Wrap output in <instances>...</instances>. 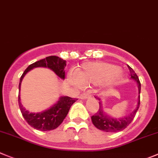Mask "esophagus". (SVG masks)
Here are the masks:
<instances>
[{"instance_id":"1","label":"esophagus","mask_w":158,"mask_h":158,"mask_svg":"<svg viewBox=\"0 0 158 158\" xmlns=\"http://www.w3.org/2000/svg\"><path fill=\"white\" fill-rule=\"evenodd\" d=\"M89 97H91V95H89L87 93H84V94H81L79 98H80V99H87V98H89Z\"/></svg>"}]
</instances>
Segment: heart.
Masks as SVG:
<instances>
[{"instance_id":"obj_1","label":"heart","mask_w":158,"mask_h":158,"mask_svg":"<svg viewBox=\"0 0 158 158\" xmlns=\"http://www.w3.org/2000/svg\"><path fill=\"white\" fill-rule=\"evenodd\" d=\"M78 79H72L78 86L82 85H101L118 83L122 78L118 67L105 62H89L83 64L77 72Z\"/></svg>"}]
</instances>
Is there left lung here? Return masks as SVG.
<instances>
[{
  "instance_id": "1",
  "label": "left lung",
  "mask_w": 158,
  "mask_h": 158,
  "mask_svg": "<svg viewBox=\"0 0 158 158\" xmlns=\"http://www.w3.org/2000/svg\"><path fill=\"white\" fill-rule=\"evenodd\" d=\"M128 68L129 69V72H130V76L132 79H133L134 80L136 81L137 83H138V87H139V94H140V89H141V84L139 82V77L137 76V75L135 74V72L133 71V69L131 67H129L128 65ZM95 98L99 100V105L100 108L99 110H97V112L94 115H93L91 117L92 119L93 124L94 126L100 130H102L104 132H120V131L123 130V129H126L129 124L132 122L133 118H135V114H136L137 110L139 109V104H140V97L139 96V101H138V104H137V107H135V110L131 113L130 114H129L128 116H126L124 118H114L110 117V116L107 115L104 110H102V104H101V101L100 98H97L95 97Z\"/></svg>"
}]
</instances>
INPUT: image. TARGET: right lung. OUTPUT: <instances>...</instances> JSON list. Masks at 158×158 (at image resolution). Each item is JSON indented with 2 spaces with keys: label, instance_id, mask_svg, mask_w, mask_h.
<instances>
[{
  "label": "right lung",
  "instance_id": "right-lung-1",
  "mask_svg": "<svg viewBox=\"0 0 158 158\" xmlns=\"http://www.w3.org/2000/svg\"><path fill=\"white\" fill-rule=\"evenodd\" d=\"M65 66L66 61L57 56H49L46 58L32 63L25 70L23 74L22 75L20 81H19V89L20 90L21 82L23 77L31 69L36 67L49 68L50 69L55 72L57 76H58L61 79H64ZM18 101H19V108L21 110L22 114L29 126L40 131H50L55 129L62 123L69 113L71 106L77 101V99L69 97H61L57 103H56L53 107H51L48 110H46L45 111L40 113H30L26 110L20 102L19 94Z\"/></svg>",
  "mask_w": 158,
  "mask_h": 158
}]
</instances>
